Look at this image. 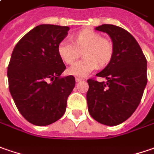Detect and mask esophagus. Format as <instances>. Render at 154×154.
<instances>
[{"mask_svg":"<svg viewBox=\"0 0 154 154\" xmlns=\"http://www.w3.org/2000/svg\"><path fill=\"white\" fill-rule=\"evenodd\" d=\"M82 80H83L82 78H79V77H76V82H77V83H79V82H81Z\"/></svg>","mask_w":154,"mask_h":154,"instance_id":"34e87169","label":"esophagus"}]
</instances>
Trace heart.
<instances>
[{"label":"heart","instance_id":"obj_1","mask_svg":"<svg viewBox=\"0 0 154 154\" xmlns=\"http://www.w3.org/2000/svg\"><path fill=\"white\" fill-rule=\"evenodd\" d=\"M72 44L62 41L57 45V54L65 64H73L83 51L84 59L70 66L67 72L77 77H87L99 65L103 67L111 61L114 54V45L109 39L91 29H84L73 34Z\"/></svg>","mask_w":154,"mask_h":154}]
</instances>
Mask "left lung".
<instances>
[{
	"label": "left lung",
	"mask_w": 154,
	"mask_h": 154,
	"mask_svg": "<svg viewBox=\"0 0 154 154\" xmlns=\"http://www.w3.org/2000/svg\"><path fill=\"white\" fill-rule=\"evenodd\" d=\"M96 30L109 34L114 54L108 65L96 75L107 81L88 80V110L98 122L116 126L128 120L140 103L147 83L146 59L128 31L109 24L99 26Z\"/></svg>",
	"instance_id": "1"
}]
</instances>
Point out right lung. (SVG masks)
I'll return each mask as SVG.
<instances>
[{
    "mask_svg": "<svg viewBox=\"0 0 154 154\" xmlns=\"http://www.w3.org/2000/svg\"><path fill=\"white\" fill-rule=\"evenodd\" d=\"M69 30L56 25L37 26L12 52L8 67L9 91L18 110L33 125H50L66 110L76 81L73 76L60 77L66 67L57 54V45Z\"/></svg>",
    "mask_w": 154,
    "mask_h": 154,
    "instance_id": "right-lung-1",
    "label": "right lung"
}]
</instances>
